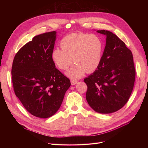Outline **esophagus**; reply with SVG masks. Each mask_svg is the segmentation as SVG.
<instances>
[{"mask_svg":"<svg viewBox=\"0 0 148 148\" xmlns=\"http://www.w3.org/2000/svg\"><path fill=\"white\" fill-rule=\"evenodd\" d=\"M77 82H78V80H77V79H71V83L72 85H75Z\"/></svg>","mask_w":148,"mask_h":148,"instance_id":"obj_1","label":"esophagus"}]
</instances>
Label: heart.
<instances>
[{
  "mask_svg": "<svg viewBox=\"0 0 148 148\" xmlns=\"http://www.w3.org/2000/svg\"><path fill=\"white\" fill-rule=\"evenodd\" d=\"M60 44L62 49H53L51 58L58 68L64 71L68 70L73 61L76 62L66 73L69 77L80 78L85 71L92 73L99 66L104 51V43L98 36L71 33L62 38Z\"/></svg>",
  "mask_w": 148,
  "mask_h": 148,
  "instance_id": "obj_1",
  "label": "heart"
}]
</instances>
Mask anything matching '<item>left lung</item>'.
Masks as SVG:
<instances>
[{"label": "left lung", "mask_w": 148, "mask_h": 148, "mask_svg": "<svg viewBox=\"0 0 148 148\" xmlns=\"http://www.w3.org/2000/svg\"><path fill=\"white\" fill-rule=\"evenodd\" d=\"M106 45L97 70L84 79L88 89L86 99L98 113L110 114L122 109L132 92L136 71L132 51L117 36L107 30Z\"/></svg>", "instance_id": "obj_1"}]
</instances>
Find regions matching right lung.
Masks as SVG:
<instances>
[{"mask_svg": "<svg viewBox=\"0 0 148 148\" xmlns=\"http://www.w3.org/2000/svg\"><path fill=\"white\" fill-rule=\"evenodd\" d=\"M56 38L55 31L36 36L17 52L12 64L16 96L28 112L41 119L57 112L71 85L52 60Z\"/></svg>", "mask_w": 148, "mask_h": 148, "instance_id": "right-lung-1", "label": "right lung"}]
</instances>
